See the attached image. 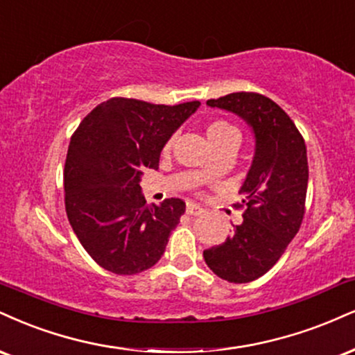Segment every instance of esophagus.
I'll use <instances>...</instances> for the list:
<instances>
[{"instance_id": "1", "label": "esophagus", "mask_w": 355, "mask_h": 355, "mask_svg": "<svg viewBox=\"0 0 355 355\" xmlns=\"http://www.w3.org/2000/svg\"><path fill=\"white\" fill-rule=\"evenodd\" d=\"M203 211V208L200 207V205H196V203H189L187 205V213H189V215H191V216H195V215H200V213Z\"/></svg>"}]
</instances>
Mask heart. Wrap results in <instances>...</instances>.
Segmentation results:
<instances>
[{
	"instance_id": "1",
	"label": "heart",
	"mask_w": 355,
	"mask_h": 355,
	"mask_svg": "<svg viewBox=\"0 0 355 355\" xmlns=\"http://www.w3.org/2000/svg\"><path fill=\"white\" fill-rule=\"evenodd\" d=\"M207 135H208V139H210L211 144L218 142V140L228 139V137H238V139H240V132H238L233 125H230V123L225 122V121L211 122L210 125H208V129H207ZM172 144H173V140H170V142L166 144L165 150H168V148L172 147ZM202 175H203V177H208V175H211V168H207V166H205V168L202 170Z\"/></svg>"
}]
</instances>
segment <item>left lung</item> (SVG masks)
Returning a JSON list of instances; mask_svg holds the SVG:
<instances>
[{"instance_id":"obj_1","label":"left lung","mask_w":355,"mask_h":355,"mask_svg":"<svg viewBox=\"0 0 355 355\" xmlns=\"http://www.w3.org/2000/svg\"><path fill=\"white\" fill-rule=\"evenodd\" d=\"M207 105L243 119L254 135V155L240 195L246 210L233 234L203 251L205 263L228 283H250L275 266L304 216L306 144L289 115L261 94L233 92Z\"/></svg>"}]
</instances>
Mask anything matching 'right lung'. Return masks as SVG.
Here are the masks:
<instances>
[{
    "label": "right lung",
    "instance_id": "1",
    "mask_svg": "<svg viewBox=\"0 0 355 355\" xmlns=\"http://www.w3.org/2000/svg\"><path fill=\"white\" fill-rule=\"evenodd\" d=\"M200 102L157 105L114 97L91 110L71 137L64 166L66 213L80 245L99 266L137 275L164 254L185 202L147 205L140 180Z\"/></svg>",
    "mask_w": 355,
    "mask_h": 355
}]
</instances>
